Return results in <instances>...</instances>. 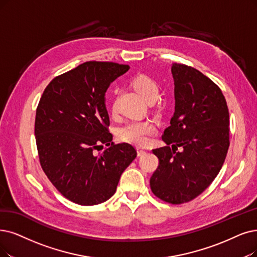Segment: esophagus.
Instances as JSON below:
<instances>
[{
	"instance_id": "34e87169",
	"label": "esophagus",
	"mask_w": 257,
	"mask_h": 257,
	"mask_svg": "<svg viewBox=\"0 0 257 257\" xmlns=\"http://www.w3.org/2000/svg\"><path fill=\"white\" fill-rule=\"evenodd\" d=\"M146 154V151L143 149H140V148H137V155L140 157V156H143Z\"/></svg>"
}]
</instances>
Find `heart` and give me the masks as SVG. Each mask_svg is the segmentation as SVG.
<instances>
[{
  "label": "heart",
  "mask_w": 257,
  "mask_h": 257,
  "mask_svg": "<svg viewBox=\"0 0 257 257\" xmlns=\"http://www.w3.org/2000/svg\"><path fill=\"white\" fill-rule=\"evenodd\" d=\"M132 84L138 93L147 101L155 100L159 93L157 83L147 75H138L132 81ZM116 109L115 104L112 110ZM155 131L153 123L149 120H132L118 130V136L122 141L136 146H145L149 140V135Z\"/></svg>",
  "instance_id": "heart-1"
}]
</instances>
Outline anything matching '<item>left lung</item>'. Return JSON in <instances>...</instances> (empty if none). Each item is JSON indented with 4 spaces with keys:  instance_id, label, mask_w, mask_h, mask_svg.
Returning <instances> with one entry per match:
<instances>
[{
    "instance_id": "left-lung-1",
    "label": "left lung",
    "mask_w": 257,
    "mask_h": 257,
    "mask_svg": "<svg viewBox=\"0 0 257 257\" xmlns=\"http://www.w3.org/2000/svg\"><path fill=\"white\" fill-rule=\"evenodd\" d=\"M171 70L175 112L162 135L167 146L153 150L159 166L150 186L161 200L180 204L218 175L230 146V119L222 91L211 79L184 64L173 63Z\"/></svg>"
}]
</instances>
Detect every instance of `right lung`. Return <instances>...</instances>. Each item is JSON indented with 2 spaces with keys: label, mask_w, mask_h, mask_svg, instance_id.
<instances>
[{
  "label": "right lung",
  "mask_w": 257,
  "mask_h": 257,
  "mask_svg": "<svg viewBox=\"0 0 257 257\" xmlns=\"http://www.w3.org/2000/svg\"><path fill=\"white\" fill-rule=\"evenodd\" d=\"M128 69L88 61L51 80L38 104L35 135L41 167L65 198L81 206L109 199L137 156L128 143L112 142L105 106L109 84Z\"/></svg>",
  "instance_id": "add662e5"
}]
</instances>
